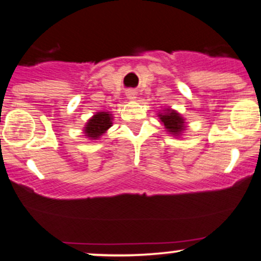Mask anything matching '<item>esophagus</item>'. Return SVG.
<instances>
[{"label":"esophagus","instance_id":"obj_1","mask_svg":"<svg viewBox=\"0 0 261 261\" xmlns=\"http://www.w3.org/2000/svg\"><path fill=\"white\" fill-rule=\"evenodd\" d=\"M126 98L128 100H131V101H134V100H136V91L135 90H127L126 91Z\"/></svg>","mask_w":261,"mask_h":261}]
</instances>
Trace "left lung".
<instances>
[{
  "label": "left lung",
  "instance_id": "obj_1",
  "mask_svg": "<svg viewBox=\"0 0 261 261\" xmlns=\"http://www.w3.org/2000/svg\"><path fill=\"white\" fill-rule=\"evenodd\" d=\"M160 122L170 135L179 137L186 131V120L177 110L166 108L157 114Z\"/></svg>",
  "mask_w": 261,
  "mask_h": 261
}]
</instances>
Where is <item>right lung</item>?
<instances>
[{
    "instance_id": "add662e5",
    "label": "right lung",
    "mask_w": 261,
    "mask_h": 261,
    "mask_svg": "<svg viewBox=\"0 0 261 261\" xmlns=\"http://www.w3.org/2000/svg\"><path fill=\"white\" fill-rule=\"evenodd\" d=\"M113 126V114L109 111H98L85 124L83 133L89 140H99Z\"/></svg>"
}]
</instances>
